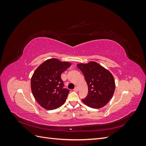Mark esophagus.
Masks as SVG:
<instances>
[{
    "instance_id": "esophagus-1",
    "label": "esophagus",
    "mask_w": 146,
    "mask_h": 146,
    "mask_svg": "<svg viewBox=\"0 0 146 146\" xmlns=\"http://www.w3.org/2000/svg\"><path fill=\"white\" fill-rule=\"evenodd\" d=\"M78 90H79V89H78V88L76 86V87L74 89V91H76V92H77V91H78Z\"/></svg>"
}]
</instances>
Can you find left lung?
Here are the masks:
<instances>
[{"mask_svg":"<svg viewBox=\"0 0 146 146\" xmlns=\"http://www.w3.org/2000/svg\"><path fill=\"white\" fill-rule=\"evenodd\" d=\"M77 67L84 75L88 87V93L83 102L92 108L104 107L112 98L115 82L113 75L98 63L91 61L80 63Z\"/></svg>","mask_w":146,"mask_h":146,"instance_id":"1","label":"left lung"}]
</instances>
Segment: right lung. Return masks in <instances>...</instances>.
<instances>
[{"label": "right lung", "mask_w": 146, "mask_h": 146, "mask_svg": "<svg viewBox=\"0 0 146 146\" xmlns=\"http://www.w3.org/2000/svg\"><path fill=\"white\" fill-rule=\"evenodd\" d=\"M70 65L69 62L52 58L35 70L31 79V89L35 99L44 108L54 110L65 102L69 90L63 88L61 74Z\"/></svg>", "instance_id": "1"}]
</instances>
